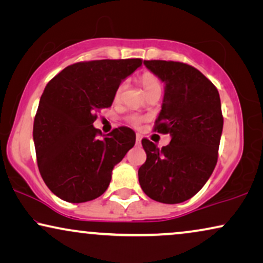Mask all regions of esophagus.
<instances>
[{"label": "esophagus", "mask_w": 263, "mask_h": 263, "mask_svg": "<svg viewBox=\"0 0 263 263\" xmlns=\"http://www.w3.org/2000/svg\"><path fill=\"white\" fill-rule=\"evenodd\" d=\"M141 142H142V136L139 135V134H137L136 135V144H141Z\"/></svg>", "instance_id": "1"}]
</instances>
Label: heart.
<instances>
[{"mask_svg":"<svg viewBox=\"0 0 263 263\" xmlns=\"http://www.w3.org/2000/svg\"><path fill=\"white\" fill-rule=\"evenodd\" d=\"M141 83L143 87H144L146 95H149V93L154 92V91H161V80L159 77H157L156 74H154V73H150V72H146L144 73L141 77ZM126 86H127V83L126 82H122L120 85L118 86L117 91H115V100H120V97L122 95V92H124V90L126 89ZM141 117H138V115H131V117L127 118V120L129 124L132 125H138L139 122L142 121Z\"/></svg>","mask_w":263,"mask_h":263,"instance_id":"heart-1","label":"heart"}]
</instances>
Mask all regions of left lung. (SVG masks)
Returning <instances> with one entry per match:
<instances>
[{"label":"left lung","mask_w":263,"mask_h":263,"mask_svg":"<svg viewBox=\"0 0 263 263\" xmlns=\"http://www.w3.org/2000/svg\"><path fill=\"white\" fill-rule=\"evenodd\" d=\"M164 84L161 111L154 129L170 134L159 149L142 139L146 161L138 179L146 196L176 204L191 198L207 183L218 161L223 118L218 89L198 69L176 61H144Z\"/></svg>","instance_id":"left-lung-1"}]
</instances>
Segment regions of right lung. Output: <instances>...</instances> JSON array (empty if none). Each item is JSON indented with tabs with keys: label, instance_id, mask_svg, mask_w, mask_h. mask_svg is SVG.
Returning <instances> with one entry per match:
<instances>
[{
	"label": "right lung",
	"instance_id": "right-lung-1",
	"mask_svg": "<svg viewBox=\"0 0 263 263\" xmlns=\"http://www.w3.org/2000/svg\"><path fill=\"white\" fill-rule=\"evenodd\" d=\"M141 59L78 62L45 86L33 122L40 173L52 194L71 203L100 197L109 186L111 171L136 143L131 128L102 135L93 127L97 113L111 106L126 77Z\"/></svg>",
	"mask_w": 263,
	"mask_h": 263
}]
</instances>
